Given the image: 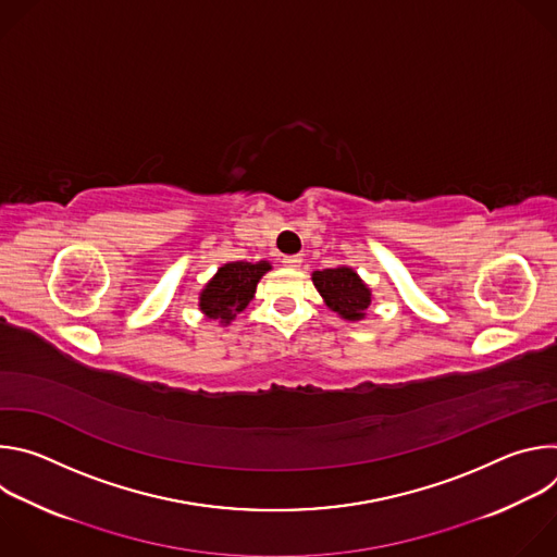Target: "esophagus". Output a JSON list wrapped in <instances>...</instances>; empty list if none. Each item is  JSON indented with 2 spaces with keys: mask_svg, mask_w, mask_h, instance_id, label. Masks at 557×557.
<instances>
[{
  "mask_svg": "<svg viewBox=\"0 0 557 557\" xmlns=\"http://www.w3.org/2000/svg\"><path fill=\"white\" fill-rule=\"evenodd\" d=\"M282 264H284L286 269H299V267H301V258H299V256H284V258H282Z\"/></svg>",
  "mask_w": 557,
  "mask_h": 557,
  "instance_id": "1",
  "label": "esophagus"
}]
</instances>
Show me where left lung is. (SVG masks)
Instances as JSON below:
<instances>
[{
	"label": "left lung",
	"instance_id": "obj_1",
	"mask_svg": "<svg viewBox=\"0 0 557 557\" xmlns=\"http://www.w3.org/2000/svg\"><path fill=\"white\" fill-rule=\"evenodd\" d=\"M312 284L324 297L326 306L348 322H361L368 314L372 290L350 267L324 269L312 273Z\"/></svg>",
	"mask_w": 557,
	"mask_h": 557
}]
</instances>
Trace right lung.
<instances>
[{
  "instance_id": "add662e5",
  "label": "right lung",
  "mask_w": 557,
  "mask_h": 557,
  "mask_svg": "<svg viewBox=\"0 0 557 557\" xmlns=\"http://www.w3.org/2000/svg\"><path fill=\"white\" fill-rule=\"evenodd\" d=\"M271 271L267 260L260 262H228L207 282L200 293V310L207 320H215L222 326L231 324L237 312H243L256 295L258 282Z\"/></svg>"
}]
</instances>
